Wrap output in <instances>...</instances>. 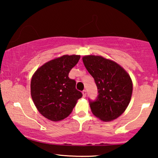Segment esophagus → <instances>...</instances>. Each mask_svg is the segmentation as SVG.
Returning <instances> with one entry per match:
<instances>
[{"label":"esophagus","mask_w":158,"mask_h":158,"mask_svg":"<svg viewBox=\"0 0 158 158\" xmlns=\"http://www.w3.org/2000/svg\"><path fill=\"white\" fill-rule=\"evenodd\" d=\"M82 93H83V96L84 97V98H85V97L86 96V94H87V93H86V90H83V92H82Z\"/></svg>","instance_id":"34e87169"}]
</instances>
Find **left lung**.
Segmentation results:
<instances>
[{
	"label": "left lung",
	"instance_id": "left-lung-1",
	"mask_svg": "<svg viewBox=\"0 0 158 158\" xmlns=\"http://www.w3.org/2000/svg\"><path fill=\"white\" fill-rule=\"evenodd\" d=\"M83 62L98 88L97 98L89 99L92 113L103 122L116 119L130 102L133 89L130 76L119 64L101 56H84Z\"/></svg>",
	"mask_w": 158,
	"mask_h": 158
}]
</instances>
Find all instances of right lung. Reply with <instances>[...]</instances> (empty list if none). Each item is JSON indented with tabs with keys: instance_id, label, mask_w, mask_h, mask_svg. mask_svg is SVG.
<instances>
[{
	"instance_id": "right-lung-1",
	"label": "right lung",
	"mask_w": 158,
	"mask_h": 158,
	"mask_svg": "<svg viewBox=\"0 0 158 158\" xmlns=\"http://www.w3.org/2000/svg\"><path fill=\"white\" fill-rule=\"evenodd\" d=\"M80 55H63L41 66L31 81V96L39 112L57 122L68 117L77 101L83 96L75 88L76 82L68 77L78 62Z\"/></svg>"
}]
</instances>
